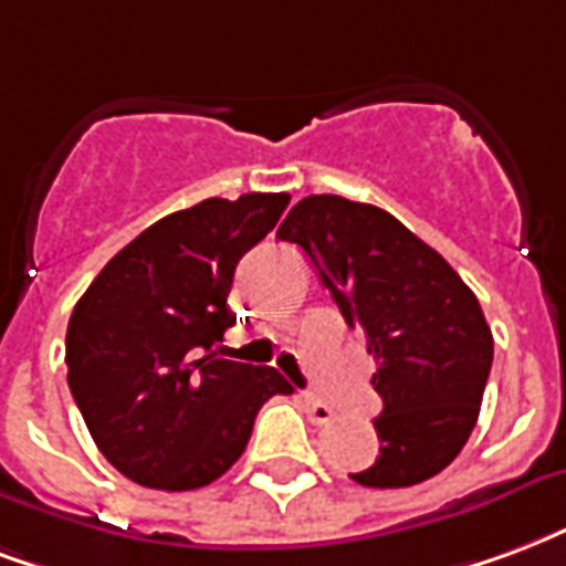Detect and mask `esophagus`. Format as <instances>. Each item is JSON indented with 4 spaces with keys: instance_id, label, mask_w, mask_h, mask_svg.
<instances>
[{
    "instance_id": "esophagus-1",
    "label": "esophagus",
    "mask_w": 566,
    "mask_h": 566,
    "mask_svg": "<svg viewBox=\"0 0 566 566\" xmlns=\"http://www.w3.org/2000/svg\"><path fill=\"white\" fill-rule=\"evenodd\" d=\"M303 408L305 413H308V420L315 422V426H324V422H329L336 417V411H333L326 401L315 399V396H303Z\"/></svg>"
}]
</instances>
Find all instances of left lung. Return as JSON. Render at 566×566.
Wrapping results in <instances>:
<instances>
[{
    "mask_svg": "<svg viewBox=\"0 0 566 566\" xmlns=\"http://www.w3.org/2000/svg\"><path fill=\"white\" fill-rule=\"evenodd\" d=\"M279 240L308 254L378 359L380 455L350 480L401 489L441 474L474 432L495 350L474 291L387 209L338 195L300 200Z\"/></svg>",
    "mask_w": 566,
    "mask_h": 566,
    "instance_id": "1",
    "label": "left lung"
}]
</instances>
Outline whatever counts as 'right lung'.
I'll list each match as a JSON object with an SVG mask.
<instances>
[{
  "instance_id": "right-lung-1",
  "label": "right lung",
  "mask_w": 566,
  "mask_h": 566,
  "mask_svg": "<svg viewBox=\"0 0 566 566\" xmlns=\"http://www.w3.org/2000/svg\"><path fill=\"white\" fill-rule=\"evenodd\" d=\"M291 195L209 198L125 245L77 300L65 336L71 396L104 459L134 483L188 492L219 480L254 417L291 384L224 359L237 263Z\"/></svg>"
}]
</instances>
